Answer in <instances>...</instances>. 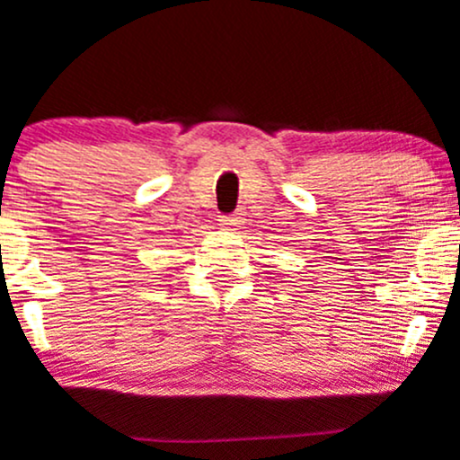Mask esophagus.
I'll use <instances>...</instances> for the list:
<instances>
[{
  "mask_svg": "<svg viewBox=\"0 0 460 460\" xmlns=\"http://www.w3.org/2000/svg\"><path fill=\"white\" fill-rule=\"evenodd\" d=\"M242 216L244 214H234V216H218V222H220V226H225V229H234V226H238V225H242Z\"/></svg>",
  "mask_w": 460,
  "mask_h": 460,
  "instance_id": "obj_1",
  "label": "esophagus"
}]
</instances>
